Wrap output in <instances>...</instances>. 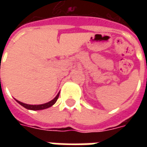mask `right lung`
<instances>
[{
	"mask_svg": "<svg viewBox=\"0 0 147 147\" xmlns=\"http://www.w3.org/2000/svg\"><path fill=\"white\" fill-rule=\"evenodd\" d=\"M59 94H60V92L58 93L57 95L54 98L51 100L50 102H47V103H45V104H42V105H28V104H25V103H23V102H20L18 100H16V102L21 105L22 106H24V108L27 109H30V110H42V109H48L49 107H51L52 105H53L56 103V102L57 101L58 97H59Z\"/></svg>",
	"mask_w": 147,
	"mask_h": 147,
	"instance_id": "right-lung-1",
	"label": "right lung"
}]
</instances>
